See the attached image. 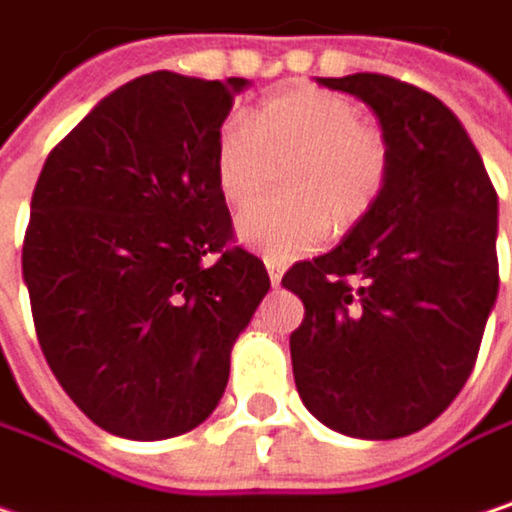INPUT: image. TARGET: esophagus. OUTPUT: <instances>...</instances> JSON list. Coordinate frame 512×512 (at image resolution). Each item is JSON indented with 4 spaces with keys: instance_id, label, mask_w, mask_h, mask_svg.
Segmentation results:
<instances>
[{
    "instance_id": "1",
    "label": "esophagus",
    "mask_w": 512,
    "mask_h": 512,
    "mask_svg": "<svg viewBox=\"0 0 512 512\" xmlns=\"http://www.w3.org/2000/svg\"><path fill=\"white\" fill-rule=\"evenodd\" d=\"M265 268H268L271 283H274V286H280V280H283V265H280V262H274V259H265Z\"/></svg>"
}]
</instances>
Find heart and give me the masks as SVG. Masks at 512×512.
<instances>
[{
	"instance_id": "heart-1",
	"label": "heart",
	"mask_w": 512,
	"mask_h": 512,
	"mask_svg": "<svg viewBox=\"0 0 512 512\" xmlns=\"http://www.w3.org/2000/svg\"><path fill=\"white\" fill-rule=\"evenodd\" d=\"M283 175L286 202L238 217V238L286 262L322 247L331 235L364 223L390 178V148L361 107L322 86H289L265 98L253 122L229 119L214 139V181L226 205H253Z\"/></svg>"
}]
</instances>
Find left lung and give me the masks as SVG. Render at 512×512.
I'll return each instance as SVG.
<instances>
[{
  "label": "left lung",
  "mask_w": 512,
  "mask_h": 512,
  "mask_svg": "<svg viewBox=\"0 0 512 512\" xmlns=\"http://www.w3.org/2000/svg\"><path fill=\"white\" fill-rule=\"evenodd\" d=\"M319 83L379 116L390 178L364 223L283 277L304 301L289 337L295 384L325 426L402 438L432 423L474 370L498 298V193L435 95L384 74Z\"/></svg>",
  "instance_id": "1"
}]
</instances>
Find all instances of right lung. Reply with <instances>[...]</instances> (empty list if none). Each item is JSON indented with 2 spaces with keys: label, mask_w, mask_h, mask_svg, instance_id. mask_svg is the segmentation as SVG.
Here are the masks:
<instances>
[{
  "label": "right lung",
  "mask_w": 512,
  "mask_h": 512,
  "mask_svg": "<svg viewBox=\"0 0 512 512\" xmlns=\"http://www.w3.org/2000/svg\"><path fill=\"white\" fill-rule=\"evenodd\" d=\"M247 80L172 71L107 95L47 157L23 280L53 376L101 429L160 441L199 426L271 280L232 247L214 139Z\"/></svg>",
  "instance_id": "obj_1"
}]
</instances>
